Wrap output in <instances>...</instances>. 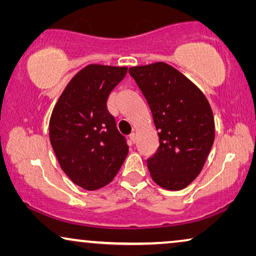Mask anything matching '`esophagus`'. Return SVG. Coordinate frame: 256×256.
Here are the masks:
<instances>
[{
	"label": "esophagus",
	"instance_id": "esophagus-1",
	"mask_svg": "<svg viewBox=\"0 0 256 256\" xmlns=\"http://www.w3.org/2000/svg\"><path fill=\"white\" fill-rule=\"evenodd\" d=\"M129 138H130L132 143H135V141H136V135H135V132H132V134L129 135Z\"/></svg>",
	"mask_w": 256,
	"mask_h": 256
}]
</instances>
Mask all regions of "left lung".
I'll list each match as a JSON object with an SVG mask.
<instances>
[{
    "label": "left lung",
    "instance_id": "1",
    "mask_svg": "<svg viewBox=\"0 0 256 256\" xmlns=\"http://www.w3.org/2000/svg\"><path fill=\"white\" fill-rule=\"evenodd\" d=\"M129 73L142 90L160 146L146 164L156 184L177 191L194 182L214 142V118L204 93L163 62L134 66Z\"/></svg>",
    "mask_w": 256,
    "mask_h": 256
}]
</instances>
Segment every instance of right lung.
Wrapping results in <instances>:
<instances>
[{
  "instance_id": "add662e5",
  "label": "right lung",
  "mask_w": 256,
  "mask_h": 256,
  "mask_svg": "<svg viewBox=\"0 0 256 256\" xmlns=\"http://www.w3.org/2000/svg\"><path fill=\"white\" fill-rule=\"evenodd\" d=\"M127 68L90 64L76 73L52 110L50 142L62 171L85 190L110 184L129 146L107 110V99Z\"/></svg>"
}]
</instances>
